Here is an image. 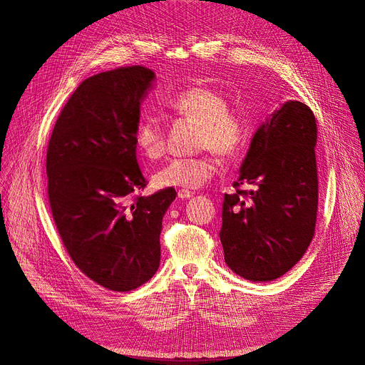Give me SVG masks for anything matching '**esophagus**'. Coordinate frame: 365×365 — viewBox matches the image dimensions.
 <instances>
[{
	"label": "esophagus",
	"mask_w": 365,
	"mask_h": 365,
	"mask_svg": "<svg viewBox=\"0 0 365 365\" xmlns=\"http://www.w3.org/2000/svg\"><path fill=\"white\" fill-rule=\"evenodd\" d=\"M193 195H195L193 192H187V190H180V192H178V197H180V200H190V197H192Z\"/></svg>",
	"instance_id": "esophagus-1"
}]
</instances>
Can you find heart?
<instances>
[{"label": "heart", "instance_id": "heart-1", "mask_svg": "<svg viewBox=\"0 0 365 365\" xmlns=\"http://www.w3.org/2000/svg\"><path fill=\"white\" fill-rule=\"evenodd\" d=\"M170 111L196 121V146L210 149L201 155L175 158L161 168L153 182L163 189H201L217 172L219 161L213 150L224 158H235L244 149L250 135L245 114L230 109L228 98L215 88L196 85L176 93L165 102ZM134 141L138 152L149 161L160 160L165 152V135L155 115L141 117L135 126Z\"/></svg>", "mask_w": 365, "mask_h": 365}]
</instances>
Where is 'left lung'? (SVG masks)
Wrapping results in <instances>:
<instances>
[{
	"label": "left lung",
	"mask_w": 365,
	"mask_h": 365,
	"mask_svg": "<svg viewBox=\"0 0 365 365\" xmlns=\"http://www.w3.org/2000/svg\"><path fill=\"white\" fill-rule=\"evenodd\" d=\"M315 145V115L297 101L275 109L254 134L236 192L224 196L219 233L225 263L240 277L279 279L311 244L318 208Z\"/></svg>",
	"instance_id": "left-lung-1"
}]
</instances>
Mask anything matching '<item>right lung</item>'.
Returning a JSON list of instances; mask_svg holds the SVG:
<instances>
[{
  "label": "right lung",
  "mask_w": 365,
  "mask_h": 365,
  "mask_svg": "<svg viewBox=\"0 0 365 365\" xmlns=\"http://www.w3.org/2000/svg\"><path fill=\"white\" fill-rule=\"evenodd\" d=\"M155 73L134 65L88 77L65 103L47 149L48 201L71 260L106 289L128 292L160 267L163 216L176 192L146 187L135 155L140 105Z\"/></svg>",
  "instance_id": "right-lung-1"
}]
</instances>
